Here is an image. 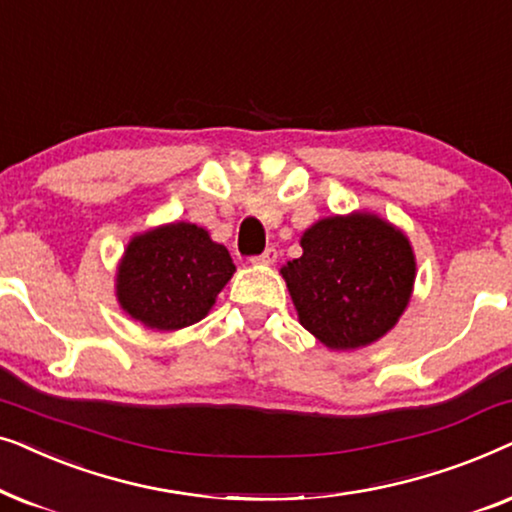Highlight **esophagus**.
Instances as JSON below:
<instances>
[{"instance_id":"esophagus-1","label":"esophagus","mask_w":512,"mask_h":512,"mask_svg":"<svg viewBox=\"0 0 512 512\" xmlns=\"http://www.w3.org/2000/svg\"><path fill=\"white\" fill-rule=\"evenodd\" d=\"M277 256H279L277 249L275 247H268L261 256L251 258V263H256V265H272V263H277Z\"/></svg>"}]
</instances>
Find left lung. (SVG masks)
I'll use <instances>...</instances> for the list:
<instances>
[{"label": "left lung", "mask_w": 512, "mask_h": 512, "mask_svg": "<svg viewBox=\"0 0 512 512\" xmlns=\"http://www.w3.org/2000/svg\"><path fill=\"white\" fill-rule=\"evenodd\" d=\"M282 265L300 326L335 352L368 347L398 324L415 289L408 235L373 212L324 216Z\"/></svg>", "instance_id": "obj_1"}]
</instances>
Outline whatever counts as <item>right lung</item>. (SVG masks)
I'll return each instance as SVG.
<instances>
[{
	"label": "right lung",
	"instance_id": "add662e5",
	"mask_svg": "<svg viewBox=\"0 0 512 512\" xmlns=\"http://www.w3.org/2000/svg\"><path fill=\"white\" fill-rule=\"evenodd\" d=\"M235 263L223 244L188 221L132 235L116 268L121 310L151 331H179L205 319Z\"/></svg>",
	"mask_w": 512,
	"mask_h": 512
}]
</instances>
